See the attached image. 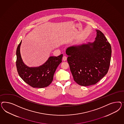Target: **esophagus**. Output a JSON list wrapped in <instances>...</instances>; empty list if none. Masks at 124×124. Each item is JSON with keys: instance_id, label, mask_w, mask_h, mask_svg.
I'll use <instances>...</instances> for the list:
<instances>
[{"instance_id": "esophagus-1", "label": "esophagus", "mask_w": 124, "mask_h": 124, "mask_svg": "<svg viewBox=\"0 0 124 124\" xmlns=\"http://www.w3.org/2000/svg\"><path fill=\"white\" fill-rule=\"evenodd\" d=\"M63 60L64 61H66L67 60V57L65 56V55L63 56Z\"/></svg>"}]
</instances>
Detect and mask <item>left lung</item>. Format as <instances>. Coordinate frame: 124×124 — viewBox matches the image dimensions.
<instances>
[{
    "mask_svg": "<svg viewBox=\"0 0 124 124\" xmlns=\"http://www.w3.org/2000/svg\"><path fill=\"white\" fill-rule=\"evenodd\" d=\"M96 34L94 42L72 46L66 50L74 79L81 86L96 84L109 70L111 45L100 30H96Z\"/></svg>",
    "mask_w": 124,
    "mask_h": 124,
    "instance_id": "8db88e82",
    "label": "left lung"
}]
</instances>
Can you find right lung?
<instances>
[{
  "label": "right lung",
  "instance_id": "add662e5",
  "mask_svg": "<svg viewBox=\"0 0 124 124\" xmlns=\"http://www.w3.org/2000/svg\"><path fill=\"white\" fill-rule=\"evenodd\" d=\"M21 42L16 50V67L19 76L33 88H42L49 86L52 82L57 68L62 62L63 54L49 57L45 63L39 67H29L23 63L21 58L20 52Z\"/></svg>",
  "mask_w": 124,
  "mask_h": 124
}]
</instances>
